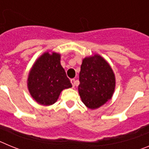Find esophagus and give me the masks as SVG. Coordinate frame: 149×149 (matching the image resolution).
<instances>
[{
	"label": "esophagus",
	"mask_w": 149,
	"mask_h": 149,
	"mask_svg": "<svg viewBox=\"0 0 149 149\" xmlns=\"http://www.w3.org/2000/svg\"><path fill=\"white\" fill-rule=\"evenodd\" d=\"M71 83H72V86L74 87V86H75V80H74V79H71Z\"/></svg>",
	"instance_id": "obj_1"
}]
</instances>
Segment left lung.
Here are the masks:
<instances>
[{
  "label": "left lung",
  "instance_id": "1",
  "mask_svg": "<svg viewBox=\"0 0 149 149\" xmlns=\"http://www.w3.org/2000/svg\"><path fill=\"white\" fill-rule=\"evenodd\" d=\"M79 81L81 100L90 109L98 108L106 103L115 89V76L111 67L97 54L84 59Z\"/></svg>",
  "mask_w": 149,
  "mask_h": 149
}]
</instances>
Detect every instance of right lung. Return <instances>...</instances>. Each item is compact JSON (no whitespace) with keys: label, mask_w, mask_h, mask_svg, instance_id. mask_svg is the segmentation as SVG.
Masks as SVG:
<instances>
[{"label":"right lung","mask_w":149,"mask_h":149,"mask_svg":"<svg viewBox=\"0 0 149 149\" xmlns=\"http://www.w3.org/2000/svg\"><path fill=\"white\" fill-rule=\"evenodd\" d=\"M33 98L42 105H51L58 99L61 91L72 87L64 68L60 65V55L45 53L34 63L27 82Z\"/></svg>","instance_id":"1"}]
</instances>
